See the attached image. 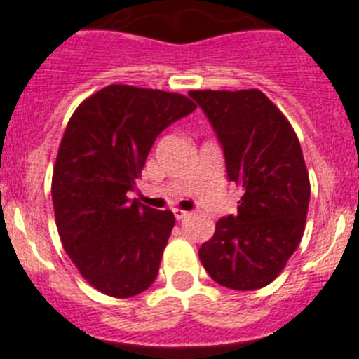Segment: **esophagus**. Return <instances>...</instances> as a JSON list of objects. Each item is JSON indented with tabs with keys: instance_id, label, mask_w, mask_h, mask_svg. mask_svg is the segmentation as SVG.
Segmentation results:
<instances>
[{
	"instance_id": "obj_1",
	"label": "esophagus",
	"mask_w": 359,
	"mask_h": 359,
	"mask_svg": "<svg viewBox=\"0 0 359 359\" xmlns=\"http://www.w3.org/2000/svg\"><path fill=\"white\" fill-rule=\"evenodd\" d=\"M174 215H176L177 221H182V219H187L190 215V212L182 210V208H174Z\"/></svg>"
}]
</instances>
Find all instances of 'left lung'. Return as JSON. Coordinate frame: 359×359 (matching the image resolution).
<instances>
[{
    "mask_svg": "<svg viewBox=\"0 0 359 359\" xmlns=\"http://www.w3.org/2000/svg\"><path fill=\"white\" fill-rule=\"evenodd\" d=\"M223 145L226 172L243 196L199 248L212 280L236 291L268 286L302 241L311 183L290 120L261 90H194Z\"/></svg>",
    "mask_w": 359,
    "mask_h": 359,
    "instance_id": "obj_1",
    "label": "left lung"
}]
</instances>
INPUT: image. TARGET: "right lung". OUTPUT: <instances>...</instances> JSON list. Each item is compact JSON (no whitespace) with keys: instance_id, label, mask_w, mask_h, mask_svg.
<instances>
[{"instance_id":"add662e5","label":"right lung","mask_w":359,"mask_h":359,"mask_svg":"<svg viewBox=\"0 0 359 359\" xmlns=\"http://www.w3.org/2000/svg\"><path fill=\"white\" fill-rule=\"evenodd\" d=\"M194 109L185 95L111 84L66 126L52 176L57 231L79 273L107 297L140 294L160 271L176 219L128 192L156 136Z\"/></svg>"}]
</instances>
